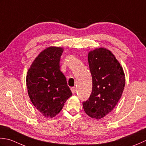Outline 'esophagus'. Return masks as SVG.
<instances>
[{"label": "esophagus", "instance_id": "1", "mask_svg": "<svg viewBox=\"0 0 146 146\" xmlns=\"http://www.w3.org/2000/svg\"><path fill=\"white\" fill-rule=\"evenodd\" d=\"M76 91H77L76 88H71V91H72V93L73 94L76 93Z\"/></svg>", "mask_w": 146, "mask_h": 146}]
</instances>
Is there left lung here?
<instances>
[{"label":"left lung","mask_w":146,"mask_h":146,"mask_svg":"<svg viewBox=\"0 0 146 146\" xmlns=\"http://www.w3.org/2000/svg\"><path fill=\"white\" fill-rule=\"evenodd\" d=\"M88 63L93 89L89 99L82 103L83 108L88 116L99 120L117 105L123 93L125 77L115 55L105 48L89 52Z\"/></svg>","instance_id":"1"}]
</instances>
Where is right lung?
Wrapping results in <instances>:
<instances>
[{"label":"right lung","mask_w":146,"mask_h":146,"mask_svg":"<svg viewBox=\"0 0 146 146\" xmlns=\"http://www.w3.org/2000/svg\"><path fill=\"white\" fill-rule=\"evenodd\" d=\"M64 49L50 46L35 59L26 76L29 97L33 105L44 117L58 114L72 96L65 76L60 70Z\"/></svg>","instance_id":"obj_1"}]
</instances>
